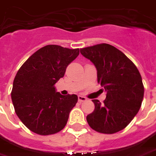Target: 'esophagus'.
Listing matches in <instances>:
<instances>
[{
  "mask_svg": "<svg viewBox=\"0 0 156 156\" xmlns=\"http://www.w3.org/2000/svg\"><path fill=\"white\" fill-rule=\"evenodd\" d=\"M87 99L85 97V96H82V95H79L78 96V101H79V102H83V101H86Z\"/></svg>",
  "mask_w": 156,
  "mask_h": 156,
  "instance_id": "esophagus-1",
  "label": "esophagus"
}]
</instances>
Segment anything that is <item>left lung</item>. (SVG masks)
<instances>
[{
  "label": "left lung",
  "instance_id": "8db88e82",
  "mask_svg": "<svg viewBox=\"0 0 156 156\" xmlns=\"http://www.w3.org/2000/svg\"><path fill=\"white\" fill-rule=\"evenodd\" d=\"M94 64L97 81L106 91L104 103L92 100L95 110L86 116L92 129L114 134L128 126L138 113L144 97V86L132 61L113 45L99 44L80 49Z\"/></svg>",
  "mask_w": 156,
  "mask_h": 156
}]
</instances>
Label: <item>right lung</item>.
I'll return each instance as SVG.
<instances>
[{"label":"right lung","mask_w":156,"mask_h":156,"mask_svg":"<svg viewBox=\"0 0 156 156\" xmlns=\"http://www.w3.org/2000/svg\"><path fill=\"white\" fill-rule=\"evenodd\" d=\"M79 49L60 45L42 47L27 59L16 73L11 91L15 111L32 132L41 136L61 131L76 105V95H62L55 84L78 56Z\"/></svg>","instance_id":"right-lung-1"}]
</instances>
